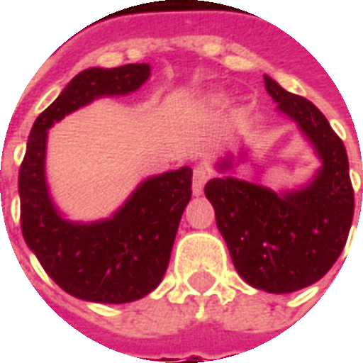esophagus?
Wrapping results in <instances>:
<instances>
[{
    "instance_id": "34e87169",
    "label": "esophagus",
    "mask_w": 363,
    "mask_h": 363,
    "mask_svg": "<svg viewBox=\"0 0 363 363\" xmlns=\"http://www.w3.org/2000/svg\"><path fill=\"white\" fill-rule=\"evenodd\" d=\"M210 179V169L204 165H196L194 167V177H192V192L194 194H202L204 190V184Z\"/></svg>"
}]
</instances>
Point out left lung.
<instances>
[{
    "label": "left lung",
    "mask_w": 363,
    "mask_h": 363,
    "mask_svg": "<svg viewBox=\"0 0 363 363\" xmlns=\"http://www.w3.org/2000/svg\"><path fill=\"white\" fill-rule=\"evenodd\" d=\"M264 87L319 153V173L303 189L280 194L233 177L212 179L204 192L239 276L252 288L289 294L320 280L340 257L354 220V189L346 147L325 114L268 75Z\"/></svg>",
    "instance_id": "left-lung-1"
}]
</instances>
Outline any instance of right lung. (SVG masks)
Segmentation results:
<instances>
[{
	"instance_id": "right-lung-1",
	"label": "right lung",
	"mask_w": 363,
	"mask_h": 363,
	"mask_svg": "<svg viewBox=\"0 0 363 363\" xmlns=\"http://www.w3.org/2000/svg\"><path fill=\"white\" fill-rule=\"evenodd\" d=\"M147 77V64L89 67L75 75L35 120L21 163L23 237L44 272L69 296L85 301L128 303L157 288L192 196V169L181 167L143 181L111 220L74 223L60 216L46 184L48 128L93 99L140 89Z\"/></svg>"
}]
</instances>
